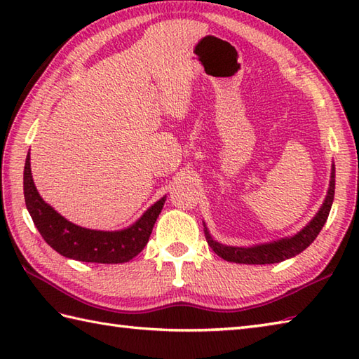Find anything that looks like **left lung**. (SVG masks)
<instances>
[{
  "label": "left lung",
  "mask_w": 359,
  "mask_h": 359,
  "mask_svg": "<svg viewBox=\"0 0 359 359\" xmlns=\"http://www.w3.org/2000/svg\"><path fill=\"white\" fill-rule=\"evenodd\" d=\"M333 196H334V166H332V175H330V187L329 191H327L325 201L323 207L319 208L316 216L310 220V224L302 228V230L292 236V238L279 239L270 243H261V245L255 247H228L224 243H219L211 238L208 228L203 224V231L205 238H207L208 245L215 253L225 259L228 262H236V264H276L282 262L285 259L293 257L299 255L301 251L306 250L311 242L316 239L319 231L323 230L327 217H329V212L333 203Z\"/></svg>",
  "instance_id": "obj_1"
}]
</instances>
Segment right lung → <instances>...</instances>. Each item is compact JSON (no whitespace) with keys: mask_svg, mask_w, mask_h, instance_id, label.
<instances>
[{"mask_svg":"<svg viewBox=\"0 0 359 359\" xmlns=\"http://www.w3.org/2000/svg\"><path fill=\"white\" fill-rule=\"evenodd\" d=\"M22 184L27 211L43 239L57 253L81 262L123 264L131 261L148 243L152 226L166 201V196H163L125 230L97 231L69 222L41 199L30 171V154L26 157Z\"/></svg>","mask_w":359,"mask_h":359,"instance_id":"obj_1","label":"right lung"}]
</instances>
